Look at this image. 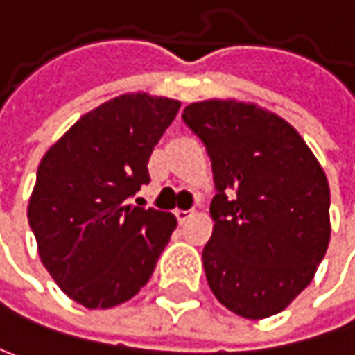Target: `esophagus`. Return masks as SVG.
I'll return each mask as SVG.
<instances>
[{"label":"esophagus","mask_w":355,"mask_h":355,"mask_svg":"<svg viewBox=\"0 0 355 355\" xmlns=\"http://www.w3.org/2000/svg\"><path fill=\"white\" fill-rule=\"evenodd\" d=\"M191 214H193L191 210H175V218H178V222H180V224H184L186 220H190Z\"/></svg>","instance_id":"1"}]
</instances>
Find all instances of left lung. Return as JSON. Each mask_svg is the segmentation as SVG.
Segmentation results:
<instances>
[{
    "label": "left lung",
    "mask_w": 355,
    "mask_h": 355,
    "mask_svg": "<svg viewBox=\"0 0 355 355\" xmlns=\"http://www.w3.org/2000/svg\"><path fill=\"white\" fill-rule=\"evenodd\" d=\"M184 123L212 162V239L202 263L216 299L236 315L283 311L315 275L329 244V184L291 125L239 101H202Z\"/></svg>",
    "instance_id": "8db88e82"
}]
</instances>
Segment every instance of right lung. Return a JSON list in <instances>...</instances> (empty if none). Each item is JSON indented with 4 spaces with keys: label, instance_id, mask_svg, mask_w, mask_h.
<instances>
[{
    "label": "right lung",
    "instance_id": "add662e5",
    "mask_svg": "<svg viewBox=\"0 0 355 355\" xmlns=\"http://www.w3.org/2000/svg\"><path fill=\"white\" fill-rule=\"evenodd\" d=\"M180 101L123 94L80 116L42 157L28 222L42 265L87 309L129 301L153 275L173 214L129 206Z\"/></svg>",
    "mask_w": 355,
    "mask_h": 355
}]
</instances>
